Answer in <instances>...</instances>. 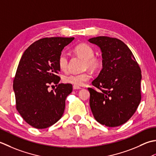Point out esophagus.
I'll use <instances>...</instances> for the list:
<instances>
[{
	"mask_svg": "<svg viewBox=\"0 0 156 156\" xmlns=\"http://www.w3.org/2000/svg\"><path fill=\"white\" fill-rule=\"evenodd\" d=\"M73 90H80V89H81L80 87L75 86V85H73Z\"/></svg>",
	"mask_w": 156,
	"mask_h": 156,
	"instance_id": "1",
	"label": "esophagus"
}]
</instances>
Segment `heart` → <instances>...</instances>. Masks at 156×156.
Masks as SVG:
<instances>
[{"mask_svg":"<svg viewBox=\"0 0 156 156\" xmlns=\"http://www.w3.org/2000/svg\"><path fill=\"white\" fill-rule=\"evenodd\" d=\"M75 52L78 56L85 59L83 68L90 69L96 71L101 66V60L94 56V50L93 48L87 44H79L75 48ZM69 60L65 53L60 54L58 59V65L61 71H65L68 67ZM91 77L90 73L85 72L80 74H69L64 76L63 81L66 83L74 85L75 86H82Z\"/></svg>","mask_w":156,"mask_h":156,"instance_id":"b5f03b06","label":"heart"}]
</instances>
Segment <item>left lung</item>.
Returning a JSON list of instances; mask_svg holds the SVG:
<instances>
[{
    "label": "left lung",
    "instance_id": "obj_1",
    "mask_svg": "<svg viewBox=\"0 0 156 156\" xmlns=\"http://www.w3.org/2000/svg\"><path fill=\"white\" fill-rule=\"evenodd\" d=\"M100 48L102 69L89 87L90 105L101 125L118 126L128 121L140 104L141 71L131 50L117 38L98 36L88 40Z\"/></svg>",
    "mask_w": 156,
    "mask_h": 156
}]
</instances>
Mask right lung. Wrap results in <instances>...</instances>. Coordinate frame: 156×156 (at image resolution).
Segmentation results:
<instances>
[{
  "mask_svg": "<svg viewBox=\"0 0 156 156\" xmlns=\"http://www.w3.org/2000/svg\"><path fill=\"white\" fill-rule=\"evenodd\" d=\"M74 37H45L27 48L22 55L13 81L16 108L25 121L38 129L55 124L62 116L71 84L60 83L58 59ZM56 84L51 92L49 85Z\"/></svg>",
  "mask_w": 156,
  "mask_h": 156,
  "instance_id": "1",
  "label": "right lung"
}]
</instances>
